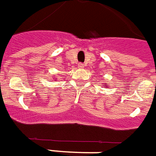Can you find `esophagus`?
Wrapping results in <instances>:
<instances>
[{"label":"esophagus","instance_id":"1","mask_svg":"<svg viewBox=\"0 0 156 156\" xmlns=\"http://www.w3.org/2000/svg\"><path fill=\"white\" fill-rule=\"evenodd\" d=\"M84 66H85V65H84L83 63H79V64H78V67H79V68H80V69L84 68Z\"/></svg>","mask_w":156,"mask_h":156}]
</instances>
